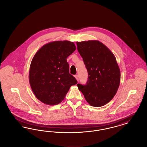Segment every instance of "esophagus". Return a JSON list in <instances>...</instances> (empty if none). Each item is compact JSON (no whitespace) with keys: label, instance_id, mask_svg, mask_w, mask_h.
Wrapping results in <instances>:
<instances>
[{"label":"esophagus","instance_id":"1","mask_svg":"<svg viewBox=\"0 0 147 147\" xmlns=\"http://www.w3.org/2000/svg\"><path fill=\"white\" fill-rule=\"evenodd\" d=\"M74 77L76 78V79H77V81L78 82V81H79V78H78V75H76Z\"/></svg>","mask_w":147,"mask_h":147}]
</instances>
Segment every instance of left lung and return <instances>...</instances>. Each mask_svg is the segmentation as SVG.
<instances>
[{"label": "left lung", "mask_w": 147, "mask_h": 147, "mask_svg": "<svg viewBox=\"0 0 147 147\" xmlns=\"http://www.w3.org/2000/svg\"><path fill=\"white\" fill-rule=\"evenodd\" d=\"M88 73L86 85L77 84L89 104L101 107L116 95L121 73L115 56L105 45L97 40L77 42Z\"/></svg>", "instance_id": "8db88e82"}]
</instances>
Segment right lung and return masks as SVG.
Here are the masks:
<instances>
[{"mask_svg":"<svg viewBox=\"0 0 147 147\" xmlns=\"http://www.w3.org/2000/svg\"><path fill=\"white\" fill-rule=\"evenodd\" d=\"M76 49L73 42L58 41L43 45L36 53L30 67L29 82L35 96L43 103L59 104L70 86L77 84L67 61Z\"/></svg>","mask_w":147,"mask_h":147,"instance_id":"right-lung-1","label":"right lung"}]
</instances>
